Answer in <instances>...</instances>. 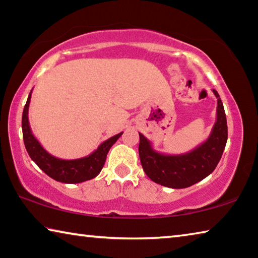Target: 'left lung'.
<instances>
[{"label": "left lung", "instance_id": "1", "mask_svg": "<svg viewBox=\"0 0 258 258\" xmlns=\"http://www.w3.org/2000/svg\"><path fill=\"white\" fill-rule=\"evenodd\" d=\"M216 120L206 141L182 155H165L156 151L145 135L139 133V156L143 171L151 181L160 185L183 189L204 180L220 161L228 141V125L223 103L216 90Z\"/></svg>", "mask_w": 258, "mask_h": 258}]
</instances>
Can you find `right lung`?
<instances>
[{
  "label": "right lung",
  "mask_w": 258,
  "mask_h": 258,
  "mask_svg": "<svg viewBox=\"0 0 258 258\" xmlns=\"http://www.w3.org/2000/svg\"><path fill=\"white\" fill-rule=\"evenodd\" d=\"M32 91H30L27 102L25 104L23 111V120H21L24 143L30 158H32L34 163L46 175H49L51 178H53V180L58 182L75 184V183H82L89 181L91 178H94L101 172L109 149L120 138L123 132L113 135L110 139L106 140V141L102 142L98 147L97 150H94L89 156L83 157V158L71 160L56 158V157L49 154L41 146L38 140L34 137L32 128L29 126L28 108L30 103V98H32Z\"/></svg>",
  "instance_id": "right-lung-1"
}]
</instances>
